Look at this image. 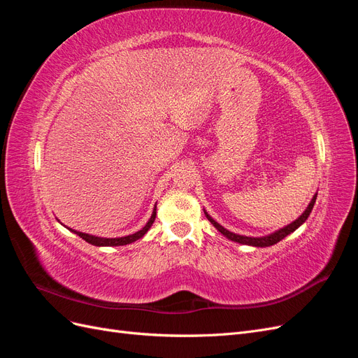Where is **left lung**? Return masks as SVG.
<instances>
[{
  "instance_id": "obj_1",
  "label": "left lung",
  "mask_w": 358,
  "mask_h": 358,
  "mask_svg": "<svg viewBox=\"0 0 358 358\" xmlns=\"http://www.w3.org/2000/svg\"><path fill=\"white\" fill-rule=\"evenodd\" d=\"M317 196H318V194H315V196H313V199H312V201L309 203V206L306 208V210L303 212L294 222H291V224H288L287 227H284V229H280V230H278V231H275V233H272V234L263 236V237H248V236H241V234L231 233V231H229L227 229H224L222 225H220L218 222H216V221L212 218L210 215H208V212H204V215H206V218H208V220L213 224L215 229L218 230L220 233H222V234L227 237V239H230V241L237 242V243H243V245H251V246H259V248H264V246H272V245L278 243L279 241H282L284 237H287V236H288V234H291L292 231H296V230L299 229V227L308 220V216H309V215H310V212H312L313 204H315Z\"/></svg>"
}]
</instances>
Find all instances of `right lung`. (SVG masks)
<instances>
[{
	"label": "right lung",
	"mask_w": 358,
	"mask_h": 358,
	"mask_svg": "<svg viewBox=\"0 0 358 358\" xmlns=\"http://www.w3.org/2000/svg\"><path fill=\"white\" fill-rule=\"evenodd\" d=\"M155 216H157V206L154 208V212L152 215H150L149 221L146 222V225L143 227L142 230H138L137 233L134 234H129V236H124V237H112V239H107V237H96V236H92V234H86V233H80V231H76V230H71V229H67L70 231H73L74 234H78L79 237H82L83 241H86L88 243L94 245V246H122V245H128V243H133L138 239H142V237L148 233V230L150 229V225L154 224L155 221Z\"/></svg>",
	"instance_id": "add662e5"
}]
</instances>
